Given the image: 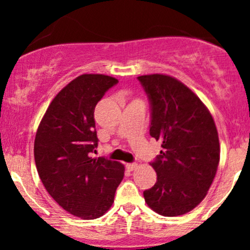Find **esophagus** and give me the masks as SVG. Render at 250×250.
<instances>
[{
	"instance_id": "esophagus-1",
	"label": "esophagus",
	"mask_w": 250,
	"mask_h": 250,
	"mask_svg": "<svg viewBox=\"0 0 250 250\" xmlns=\"http://www.w3.org/2000/svg\"><path fill=\"white\" fill-rule=\"evenodd\" d=\"M125 167H127L128 170L133 171V170H135V169L137 168V165H136V163H128V165L125 166Z\"/></svg>"
}]
</instances>
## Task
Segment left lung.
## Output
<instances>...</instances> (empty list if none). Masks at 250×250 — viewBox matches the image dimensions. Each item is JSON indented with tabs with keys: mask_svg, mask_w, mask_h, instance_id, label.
Wrapping results in <instances>:
<instances>
[{
	"mask_svg": "<svg viewBox=\"0 0 250 250\" xmlns=\"http://www.w3.org/2000/svg\"><path fill=\"white\" fill-rule=\"evenodd\" d=\"M137 79L150 101L149 133L163 148L150 163L156 183L143 196L157 214L179 216L199 206L213 183L220 162L216 125L199 96L175 77Z\"/></svg>",
	"mask_w": 250,
	"mask_h": 250,
	"instance_id": "obj_1",
	"label": "left lung"
}]
</instances>
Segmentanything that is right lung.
<instances>
[{"label":"right lung","instance_id":"add662e5","mask_svg":"<svg viewBox=\"0 0 250 250\" xmlns=\"http://www.w3.org/2000/svg\"><path fill=\"white\" fill-rule=\"evenodd\" d=\"M119 82L83 74L68 83L48 107L37 128L34 157L43 186L59 206L83 220L104 215L125 176V166L91 157L97 147L94 110Z\"/></svg>","mask_w":250,"mask_h":250}]
</instances>
